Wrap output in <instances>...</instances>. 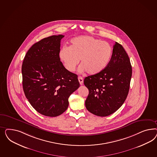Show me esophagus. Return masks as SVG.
Here are the masks:
<instances>
[{
    "label": "esophagus",
    "mask_w": 157,
    "mask_h": 157,
    "mask_svg": "<svg viewBox=\"0 0 157 157\" xmlns=\"http://www.w3.org/2000/svg\"><path fill=\"white\" fill-rule=\"evenodd\" d=\"M78 81L79 82V83L81 85H82L83 84V79L82 77L81 76H79L78 77Z\"/></svg>",
    "instance_id": "1"
}]
</instances>
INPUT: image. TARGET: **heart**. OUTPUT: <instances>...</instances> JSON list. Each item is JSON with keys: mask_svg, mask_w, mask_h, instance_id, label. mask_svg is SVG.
I'll list each match as a JSON object with an SVG mask.
<instances>
[{"mask_svg": "<svg viewBox=\"0 0 157 157\" xmlns=\"http://www.w3.org/2000/svg\"><path fill=\"white\" fill-rule=\"evenodd\" d=\"M70 47L64 46L59 57L68 71L74 72L79 60V71L94 75L103 71L109 64L112 48L108 43L89 36L72 38Z\"/></svg>", "mask_w": 157, "mask_h": 157, "instance_id": "heart-1", "label": "heart"}]
</instances>
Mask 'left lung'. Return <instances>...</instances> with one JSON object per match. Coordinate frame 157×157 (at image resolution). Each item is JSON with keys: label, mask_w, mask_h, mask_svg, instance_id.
<instances>
[{"label": "left lung", "mask_w": 157, "mask_h": 157, "mask_svg": "<svg viewBox=\"0 0 157 157\" xmlns=\"http://www.w3.org/2000/svg\"><path fill=\"white\" fill-rule=\"evenodd\" d=\"M131 76L132 66L128 56L123 46L116 42L106 67L84 79L89 91L85 101L86 109L101 117L113 113L127 98Z\"/></svg>", "instance_id": "obj_1"}]
</instances>
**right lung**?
Instances as JSON below:
<instances>
[{
    "instance_id": "add662e5",
    "label": "right lung",
    "mask_w": 157,
    "mask_h": 157,
    "mask_svg": "<svg viewBox=\"0 0 157 157\" xmlns=\"http://www.w3.org/2000/svg\"><path fill=\"white\" fill-rule=\"evenodd\" d=\"M63 35L52 36L35 43L22 66V85L26 98L34 109L56 117L68 106V98L79 87L78 75L68 71L59 57Z\"/></svg>"
}]
</instances>
